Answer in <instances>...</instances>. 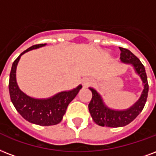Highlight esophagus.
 I'll return each mask as SVG.
<instances>
[{"label":"esophagus","instance_id":"obj_1","mask_svg":"<svg viewBox=\"0 0 156 156\" xmlns=\"http://www.w3.org/2000/svg\"><path fill=\"white\" fill-rule=\"evenodd\" d=\"M91 80L90 79V78H84L83 80V87H87L89 86V85H91Z\"/></svg>","mask_w":156,"mask_h":156}]
</instances>
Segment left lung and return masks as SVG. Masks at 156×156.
Here are the masks:
<instances>
[{
	"label": "left lung",
	"mask_w": 156,
	"mask_h": 156,
	"mask_svg": "<svg viewBox=\"0 0 156 156\" xmlns=\"http://www.w3.org/2000/svg\"><path fill=\"white\" fill-rule=\"evenodd\" d=\"M119 49L121 51V62L131 65L133 67L136 73L142 81L144 88L142 90L141 97L132 106L126 110H114L107 106L101 94L97 92L96 89L89 87L92 93V98L88 105L89 112L94 122L102 127L105 126L110 128H118L128 125V123L133 121L143 110L147 99L149 85L144 65L129 50L122 47H119Z\"/></svg>",
	"instance_id": "8db88e82"
}]
</instances>
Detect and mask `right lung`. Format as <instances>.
Here are the masks:
<instances>
[{
	"label": "right lung",
	"instance_id": "1",
	"mask_svg": "<svg viewBox=\"0 0 156 156\" xmlns=\"http://www.w3.org/2000/svg\"><path fill=\"white\" fill-rule=\"evenodd\" d=\"M46 44L31 46L22 52L12 65L9 74V91L10 100L20 115L24 119L41 126L55 125L61 122L67 107L78 95L82 85L69 91H60L49 98H34L21 91L16 81V69L23 55L32 50L37 49Z\"/></svg>",
	"mask_w": 156,
	"mask_h": 156
}]
</instances>
